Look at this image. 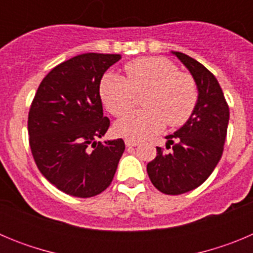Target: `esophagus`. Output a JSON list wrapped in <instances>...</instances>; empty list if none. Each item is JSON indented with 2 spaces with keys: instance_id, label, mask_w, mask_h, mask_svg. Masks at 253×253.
I'll list each match as a JSON object with an SVG mask.
<instances>
[{
  "instance_id": "1",
  "label": "esophagus",
  "mask_w": 253,
  "mask_h": 253,
  "mask_svg": "<svg viewBox=\"0 0 253 253\" xmlns=\"http://www.w3.org/2000/svg\"><path fill=\"white\" fill-rule=\"evenodd\" d=\"M139 144V142L135 139H130V138H126L125 139V146L126 147H137Z\"/></svg>"
}]
</instances>
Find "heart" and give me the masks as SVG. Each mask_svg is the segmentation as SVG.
Masks as SVG:
<instances>
[{
	"mask_svg": "<svg viewBox=\"0 0 253 253\" xmlns=\"http://www.w3.org/2000/svg\"><path fill=\"white\" fill-rule=\"evenodd\" d=\"M126 77L109 72L100 82V96L113 115L122 118L143 97L144 109L125 116L115 131L130 139H146L160 133L166 124L172 128L184 125L193 116L199 100L195 78L180 72L165 57H142L125 63Z\"/></svg>",
	"mask_w": 253,
	"mask_h": 253,
	"instance_id": "heart-1",
	"label": "heart"
}]
</instances>
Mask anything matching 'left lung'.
Segmentation results:
<instances>
[{
	"instance_id": "1",
	"label": "left lung",
	"mask_w": 253,
	"mask_h": 253,
	"mask_svg": "<svg viewBox=\"0 0 253 253\" xmlns=\"http://www.w3.org/2000/svg\"><path fill=\"white\" fill-rule=\"evenodd\" d=\"M173 54L195 78L199 100L186 124L166 137L171 152L157 147V156L147 165L152 184L166 195L191 191L211 175L222 158L229 122V106L215 76L194 58Z\"/></svg>"
}]
</instances>
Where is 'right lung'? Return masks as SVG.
Returning <instances> with one entry per match:
<instances>
[{"label": "right lung", "instance_id": "right-lung-1", "mask_svg": "<svg viewBox=\"0 0 253 253\" xmlns=\"http://www.w3.org/2000/svg\"><path fill=\"white\" fill-rule=\"evenodd\" d=\"M120 54L86 53L58 64L31 102L29 144L42 175L76 198L99 195L113 181L124 140L97 142L110 126L100 82Z\"/></svg>", "mask_w": 253, "mask_h": 253}]
</instances>
